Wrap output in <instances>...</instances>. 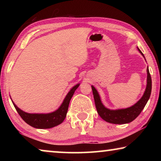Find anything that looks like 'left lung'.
I'll list each match as a JSON object with an SVG mask.
<instances>
[{"instance_id":"1","label":"left lung","mask_w":161,"mask_h":161,"mask_svg":"<svg viewBox=\"0 0 161 161\" xmlns=\"http://www.w3.org/2000/svg\"><path fill=\"white\" fill-rule=\"evenodd\" d=\"M137 48L139 53L145 58L142 52L139 50V48ZM92 89L94 95L95 106H96L97 112L101 116V118L104 120L105 121L114 124H124L130 123V122L133 121V120L136 119V117H138V116L141 114L144 107H145L147 102H148L150 96H151L152 81L148 67H147V84L144 94L142 97L135 104H133L130 107L126 108H119V109L115 110L109 109V108L105 107V106L103 104L99 92H97L93 85H92Z\"/></svg>"}]
</instances>
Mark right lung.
I'll list each match as a JSON object with an SVG mask.
<instances>
[{"label":"right lung","instance_id":"add662e5","mask_svg":"<svg viewBox=\"0 0 161 161\" xmlns=\"http://www.w3.org/2000/svg\"><path fill=\"white\" fill-rule=\"evenodd\" d=\"M80 83L76 84L75 86L72 87L70 89L69 92H68L67 94L65 97L64 99L62 102V104L60 105L58 109L51 113L47 114H30L27 113L19 108L15 104V103L12 102L14 105L16 111H18L19 115L21 116V118L24 120V121L26 122L27 124H29L36 129H50L56 126H58L59 124H62L64 119L66 118L68 107H69V102L73 94H75L79 86ZM11 99V98H10ZM12 100V99H11Z\"/></svg>","mask_w":161,"mask_h":161}]
</instances>
